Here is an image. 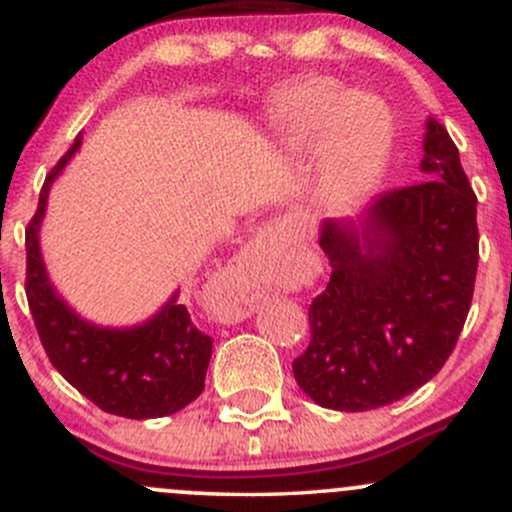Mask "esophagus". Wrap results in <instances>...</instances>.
Listing matches in <instances>:
<instances>
[{"label":"esophagus","instance_id":"1","mask_svg":"<svg viewBox=\"0 0 512 512\" xmlns=\"http://www.w3.org/2000/svg\"><path fill=\"white\" fill-rule=\"evenodd\" d=\"M269 233H272V226H264L262 231H260V236H257V243H262L264 238L269 236ZM228 315L231 317H236V320H240V317H245L250 313V301H248V296H245V293H240V291H233L231 293V301H228Z\"/></svg>","mask_w":512,"mask_h":512}]
</instances>
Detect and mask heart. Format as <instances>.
<instances>
[{"mask_svg":"<svg viewBox=\"0 0 512 512\" xmlns=\"http://www.w3.org/2000/svg\"><path fill=\"white\" fill-rule=\"evenodd\" d=\"M289 144L298 151L327 149L317 180L320 202L339 207L373 182L387 146V120L370 98L346 96L327 79L298 84L286 101Z\"/></svg>","mask_w":512,"mask_h":512,"instance_id":"b5f03b06","label":"heart"}]
</instances>
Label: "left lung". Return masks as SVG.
Returning <instances> with one entry per match:
<instances>
[{
	"label": "left lung",
	"mask_w": 512,
	"mask_h": 512,
	"mask_svg": "<svg viewBox=\"0 0 512 512\" xmlns=\"http://www.w3.org/2000/svg\"><path fill=\"white\" fill-rule=\"evenodd\" d=\"M419 185L383 192L356 221L327 219V289L293 361L320 407L368 411L426 385L455 349L479 262L477 195L448 129L428 117Z\"/></svg>",
	"instance_id": "obj_1"
}]
</instances>
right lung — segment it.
<instances>
[{
  "label": "right lung",
  "mask_w": 512,
  "mask_h": 512,
  "mask_svg": "<svg viewBox=\"0 0 512 512\" xmlns=\"http://www.w3.org/2000/svg\"><path fill=\"white\" fill-rule=\"evenodd\" d=\"M79 146L81 134L45 178L26 228V296L35 330L52 366L96 407L137 421L175 414L202 395L211 358V337L192 325L178 291L142 325L103 327L74 313L50 284L40 255V223L52 182Z\"/></svg>",
  "instance_id": "right-lung-1"
}]
</instances>
